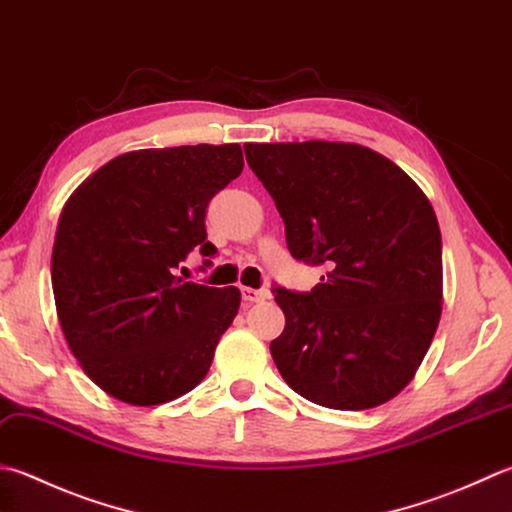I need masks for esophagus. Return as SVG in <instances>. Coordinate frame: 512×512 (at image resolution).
Returning <instances> with one entry per match:
<instances>
[{"mask_svg":"<svg viewBox=\"0 0 512 512\" xmlns=\"http://www.w3.org/2000/svg\"><path fill=\"white\" fill-rule=\"evenodd\" d=\"M242 299H244L246 304H257V302H264L266 293H264V290H259V288H248V286H244V288H242Z\"/></svg>","mask_w":512,"mask_h":512,"instance_id":"obj_1","label":"esophagus"}]
</instances>
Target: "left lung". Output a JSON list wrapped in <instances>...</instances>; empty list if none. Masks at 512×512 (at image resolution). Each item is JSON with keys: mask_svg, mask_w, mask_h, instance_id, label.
<instances>
[{"mask_svg": "<svg viewBox=\"0 0 512 512\" xmlns=\"http://www.w3.org/2000/svg\"><path fill=\"white\" fill-rule=\"evenodd\" d=\"M279 210L290 255L324 266L313 290L273 288L286 315L270 342L308 402L364 410L422 364L442 315V233L426 195L375 150L342 142L246 144Z\"/></svg>", "mask_w": 512, "mask_h": 512, "instance_id": "8db88e82", "label": "left lung"}]
</instances>
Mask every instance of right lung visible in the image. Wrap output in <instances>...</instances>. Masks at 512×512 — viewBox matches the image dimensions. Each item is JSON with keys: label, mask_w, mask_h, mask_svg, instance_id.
Wrapping results in <instances>:
<instances>
[{"label": "right lung", "mask_w": 512, "mask_h": 512, "mask_svg": "<svg viewBox=\"0 0 512 512\" xmlns=\"http://www.w3.org/2000/svg\"><path fill=\"white\" fill-rule=\"evenodd\" d=\"M242 168L239 144L133 150L66 202L50 262L59 326L84 373L115 399L164 404L206 377L242 295L186 282L175 268L195 248L215 257L206 210Z\"/></svg>", "instance_id": "1"}]
</instances>
